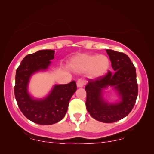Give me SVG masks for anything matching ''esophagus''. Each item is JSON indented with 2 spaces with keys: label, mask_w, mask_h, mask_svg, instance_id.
<instances>
[{
  "label": "esophagus",
  "mask_w": 154,
  "mask_h": 154,
  "mask_svg": "<svg viewBox=\"0 0 154 154\" xmlns=\"http://www.w3.org/2000/svg\"><path fill=\"white\" fill-rule=\"evenodd\" d=\"M87 84V81L85 80V79H79L77 81V86L78 88H83L85 85Z\"/></svg>",
  "instance_id": "esophagus-1"
}]
</instances>
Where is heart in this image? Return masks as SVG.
Here are the masks:
<instances>
[{
    "mask_svg": "<svg viewBox=\"0 0 154 154\" xmlns=\"http://www.w3.org/2000/svg\"><path fill=\"white\" fill-rule=\"evenodd\" d=\"M70 65L76 72H87L89 77L97 78L107 73L110 60L105 54H82L72 59Z\"/></svg>",
    "mask_w": 154,
    "mask_h": 154,
    "instance_id": "obj_1",
    "label": "heart"
}]
</instances>
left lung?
Instances as JSON below:
<instances>
[{
  "mask_svg": "<svg viewBox=\"0 0 154 154\" xmlns=\"http://www.w3.org/2000/svg\"><path fill=\"white\" fill-rule=\"evenodd\" d=\"M114 73L109 71L105 76L89 79L85 86L86 107L92 118L103 123H114L131 112L136 103L138 88L136 68L125 54L106 49ZM108 86H114L121 97L118 103L104 101L101 92Z\"/></svg>",
  "mask_w": 154,
  "mask_h": 154,
  "instance_id": "obj_1",
  "label": "left lung"
}]
</instances>
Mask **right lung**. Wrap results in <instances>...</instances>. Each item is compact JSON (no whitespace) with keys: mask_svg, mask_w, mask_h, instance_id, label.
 Returning <instances> with one entry per match:
<instances>
[{"mask_svg":"<svg viewBox=\"0 0 154 154\" xmlns=\"http://www.w3.org/2000/svg\"><path fill=\"white\" fill-rule=\"evenodd\" d=\"M54 50H39L26 56L16 72L14 93L18 107L31 121L39 125H51L65 116L70 98L77 90L75 81L69 84L54 85L44 99H33L28 92L31 76L40 70H46L50 60L54 58Z\"/></svg>","mask_w":154,"mask_h":154,"instance_id":"obj_1","label":"right lung"}]
</instances>
